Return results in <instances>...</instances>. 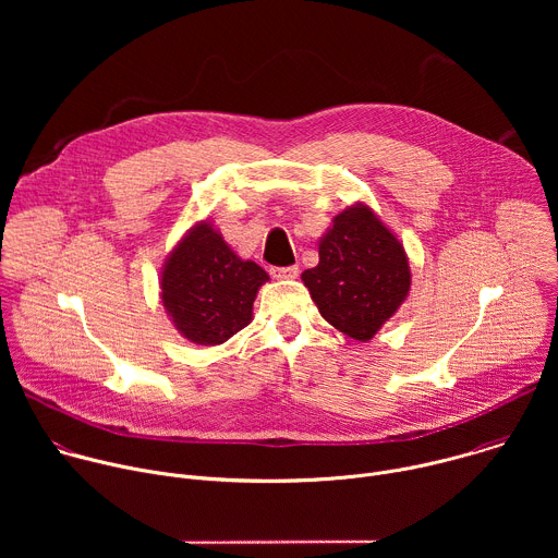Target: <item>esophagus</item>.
I'll return each instance as SVG.
<instances>
[{"mask_svg": "<svg viewBox=\"0 0 558 558\" xmlns=\"http://www.w3.org/2000/svg\"><path fill=\"white\" fill-rule=\"evenodd\" d=\"M271 276L278 280H293L298 278V267L289 265V267H271Z\"/></svg>", "mask_w": 558, "mask_h": 558, "instance_id": "obj_1", "label": "esophagus"}]
</instances>
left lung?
<instances>
[{
  "label": "left lung",
  "mask_w": 558,
  "mask_h": 558,
  "mask_svg": "<svg viewBox=\"0 0 558 558\" xmlns=\"http://www.w3.org/2000/svg\"><path fill=\"white\" fill-rule=\"evenodd\" d=\"M313 302L338 331L371 340L411 289L402 243L364 205L336 216L320 263L302 274Z\"/></svg>",
  "instance_id": "1"
}]
</instances>
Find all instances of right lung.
Wrapping results in <instances>:
<instances>
[{
	"label": "right lung",
	"mask_w": 558,
	"mask_h": 558,
	"mask_svg": "<svg viewBox=\"0 0 558 558\" xmlns=\"http://www.w3.org/2000/svg\"><path fill=\"white\" fill-rule=\"evenodd\" d=\"M265 280V269L238 258L220 233L201 222L168 258L161 295L187 340L214 347L252 323V306Z\"/></svg>",
	"instance_id": "add662e5"
}]
</instances>
